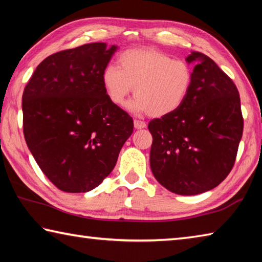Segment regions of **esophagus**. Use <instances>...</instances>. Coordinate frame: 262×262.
I'll return each mask as SVG.
<instances>
[{"label":"esophagus","instance_id":"34e87169","mask_svg":"<svg viewBox=\"0 0 262 262\" xmlns=\"http://www.w3.org/2000/svg\"><path fill=\"white\" fill-rule=\"evenodd\" d=\"M134 127L136 129H142V128H145L147 127V123L144 121H141V120H134Z\"/></svg>","mask_w":262,"mask_h":262}]
</instances>
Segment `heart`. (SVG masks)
Wrapping results in <instances>:
<instances>
[{
    "mask_svg": "<svg viewBox=\"0 0 262 262\" xmlns=\"http://www.w3.org/2000/svg\"><path fill=\"white\" fill-rule=\"evenodd\" d=\"M104 90L114 105L122 106L133 92L129 108L162 118L174 113L187 98L193 70L155 48H132L118 56V67L110 64L101 74Z\"/></svg>",
    "mask_w": 262,
    "mask_h": 262,
    "instance_id": "b5f03b06",
    "label": "heart"
}]
</instances>
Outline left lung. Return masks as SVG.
I'll return each mask as SVG.
<instances>
[{"mask_svg":"<svg viewBox=\"0 0 262 262\" xmlns=\"http://www.w3.org/2000/svg\"><path fill=\"white\" fill-rule=\"evenodd\" d=\"M186 61L196 62L187 98L174 113L148 125L150 166L166 189L195 195L215 188L232 170L244 119L232 79L199 52Z\"/></svg>","mask_w":262,"mask_h":262,"instance_id":"left-lung-1","label":"left lung"}]
</instances>
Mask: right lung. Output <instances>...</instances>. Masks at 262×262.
I'll list each match as a JSON object with an SVG mask.
<instances>
[{"mask_svg": "<svg viewBox=\"0 0 262 262\" xmlns=\"http://www.w3.org/2000/svg\"><path fill=\"white\" fill-rule=\"evenodd\" d=\"M117 48L92 42L54 53L24 89L26 144L43 174L63 192L96 188L133 133L132 117L108 99L101 82Z\"/></svg>", "mask_w": 262, "mask_h": 262, "instance_id": "add662e5", "label": "right lung"}]
</instances>
